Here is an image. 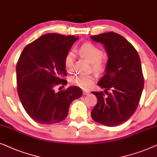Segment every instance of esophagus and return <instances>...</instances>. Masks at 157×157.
I'll return each mask as SVG.
<instances>
[{
  "mask_svg": "<svg viewBox=\"0 0 157 157\" xmlns=\"http://www.w3.org/2000/svg\"><path fill=\"white\" fill-rule=\"evenodd\" d=\"M89 93H90L89 91H87V90H83V95H88Z\"/></svg>",
  "mask_w": 157,
  "mask_h": 157,
  "instance_id": "obj_1",
  "label": "esophagus"
}]
</instances>
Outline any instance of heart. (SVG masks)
Segmentation results:
<instances>
[{"label": "heart", "mask_w": 157, "mask_h": 157, "mask_svg": "<svg viewBox=\"0 0 157 157\" xmlns=\"http://www.w3.org/2000/svg\"><path fill=\"white\" fill-rule=\"evenodd\" d=\"M80 53L82 57L92 63L93 70L97 72L103 70L104 64L102 62L103 52L95 45L91 43H85L80 48ZM74 64V53L70 51L66 54L64 58V66L67 71H71ZM95 80V77L92 75L75 74L70 77L71 84L80 87L81 88L87 89L90 87Z\"/></svg>", "instance_id": "obj_1"}]
</instances>
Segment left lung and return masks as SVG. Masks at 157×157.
<instances>
[{
    "label": "left lung",
    "instance_id": "8db88e82",
    "mask_svg": "<svg viewBox=\"0 0 157 157\" xmlns=\"http://www.w3.org/2000/svg\"><path fill=\"white\" fill-rule=\"evenodd\" d=\"M90 39L104 46L108 57L105 75L98 83L107 95L92 92L98 103L91 116L100 124L117 126L128 121L139 105L144 83L141 60L133 46L118 33L110 31Z\"/></svg>",
    "mask_w": 157,
    "mask_h": 157
}]
</instances>
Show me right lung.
<instances>
[{
	"label": "right lung",
	"mask_w": 157,
	"mask_h": 157,
	"mask_svg": "<svg viewBox=\"0 0 157 157\" xmlns=\"http://www.w3.org/2000/svg\"><path fill=\"white\" fill-rule=\"evenodd\" d=\"M79 37L52 33L29 44L16 65L18 94L23 107L33 121L53 124L66 118L70 104L82 95L81 88L69 87L55 92L58 85H67L64 58Z\"/></svg>",
	"instance_id": "obj_1"
}]
</instances>
